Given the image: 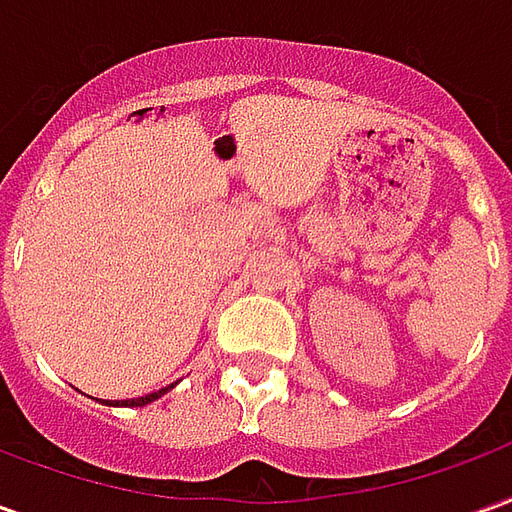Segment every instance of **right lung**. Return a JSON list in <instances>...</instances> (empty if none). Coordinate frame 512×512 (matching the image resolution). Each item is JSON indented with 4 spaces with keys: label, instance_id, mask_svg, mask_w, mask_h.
Here are the masks:
<instances>
[{
    "label": "right lung",
    "instance_id": "1",
    "mask_svg": "<svg viewBox=\"0 0 512 512\" xmlns=\"http://www.w3.org/2000/svg\"><path fill=\"white\" fill-rule=\"evenodd\" d=\"M172 386H175V384H172ZM172 386H164V389H158V392H150V395H145V397H134V400H115V403H112V400H106V406H131V408L147 406V403H153V400H158L161 395H167Z\"/></svg>",
    "mask_w": 512,
    "mask_h": 512
}]
</instances>
